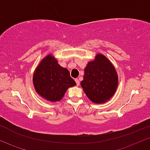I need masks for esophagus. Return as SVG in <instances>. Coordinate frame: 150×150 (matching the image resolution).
Wrapping results in <instances>:
<instances>
[{
    "instance_id": "obj_1",
    "label": "esophagus",
    "mask_w": 150,
    "mask_h": 150,
    "mask_svg": "<svg viewBox=\"0 0 150 150\" xmlns=\"http://www.w3.org/2000/svg\"><path fill=\"white\" fill-rule=\"evenodd\" d=\"M75 81H76V83L77 86H79V84H80V81H79V80L78 79H75Z\"/></svg>"
}]
</instances>
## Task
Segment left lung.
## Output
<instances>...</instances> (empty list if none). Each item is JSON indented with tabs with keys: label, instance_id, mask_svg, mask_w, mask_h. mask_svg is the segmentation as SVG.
<instances>
[{
	"label": "left lung",
	"instance_id": "8db88e82",
	"mask_svg": "<svg viewBox=\"0 0 150 150\" xmlns=\"http://www.w3.org/2000/svg\"><path fill=\"white\" fill-rule=\"evenodd\" d=\"M85 74L81 86L91 101L103 103L110 100L115 93L118 76L112 63L103 54H97L84 70Z\"/></svg>",
	"mask_w": 150,
	"mask_h": 150
}]
</instances>
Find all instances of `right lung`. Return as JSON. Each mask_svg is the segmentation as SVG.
Wrapping results in <instances>:
<instances>
[{"label":"right lung","mask_w":150,"mask_h":150,"mask_svg":"<svg viewBox=\"0 0 150 150\" xmlns=\"http://www.w3.org/2000/svg\"><path fill=\"white\" fill-rule=\"evenodd\" d=\"M33 81L36 92L51 102L60 100L67 90L76 85L69 71L59 66L50 54L40 62L33 74Z\"/></svg>","instance_id":"1"}]
</instances>
